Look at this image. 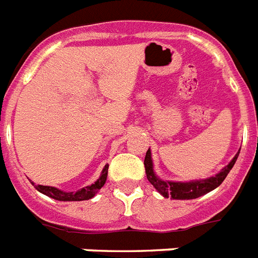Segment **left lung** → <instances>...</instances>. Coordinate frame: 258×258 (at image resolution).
<instances>
[{
  "label": "left lung",
  "instance_id": "1",
  "mask_svg": "<svg viewBox=\"0 0 258 258\" xmlns=\"http://www.w3.org/2000/svg\"><path fill=\"white\" fill-rule=\"evenodd\" d=\"M240 153V152H238ZM238 153L234 156V158L226 165L225 168L222 169L221 172L216 174L214 177L207 178V180L200 181H190V182H172V181H162L156 177L153 172V164H152V157H150V150L148 149L145 156V173L148 180L164 197H172L173 200H191L201 197V196L207 195L211 190L216 189L218 185L222 184V181L225 180L230 169L233 168L234 162H236Z\"/></svg>",
  "mask_w": 258,
  "mask_h": 258
}]
</instances>
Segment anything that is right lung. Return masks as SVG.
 Returning a JSON list of instances; mask_svg holds the SVG:
<instances>
[{"instance_id":"right-lung-1","label":"right lung","mask_w":258,"mask_h":258,"mask_svg":"<svg viewBox=\"0 0 258 258\" xmlns=\"http://www.w3.org/2000/svg\"><path fill=\"white\" fill-rule=\"evenodd\" d=\"M108 168L109 165H105V168L102 169V173H101V177L94 182V184L89 185V186L82 187L77 191H62L57 189V187L53 186H45V185H36V189L41 193L46 195L47 197H51V199L58 200V201H84V200H89L92 197L96 196V193L100 190L101 187L104 186V184L106 182V177H108Z\"/></svg>"}]
</instances>
